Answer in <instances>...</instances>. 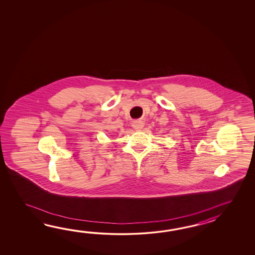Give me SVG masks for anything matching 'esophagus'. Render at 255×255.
Masks as SVG:
<instances>
[{
  "label": "esophagus",
  "instance_id": "1",
  "mask_svg": "<svg viewBox=\"0 0 255 255\" xmlns=\"http://www.w3.org/2000/svg\"><path fill=\"white\" fill-rule=\"evenodd\" d=\"M143 127H144V123H143L142 121H140V120H137V121H134V122H133V128H134L135 129H141Z\"/></svg>",
  "mask_w": 255,
  "mask_h": 255
}]
</instances>
